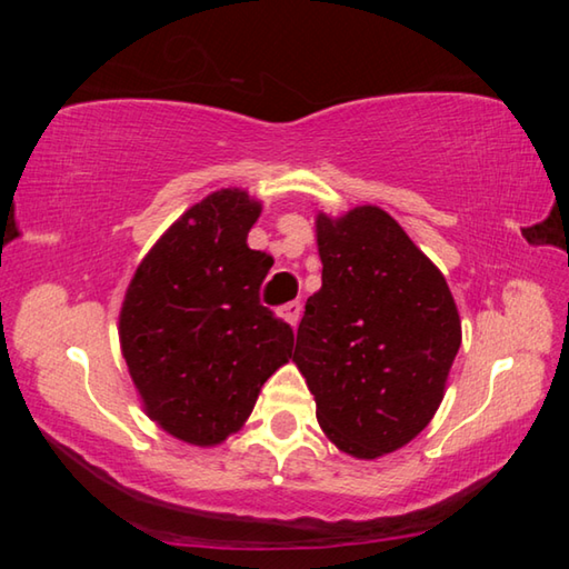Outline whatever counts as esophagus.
Returning a JSON list of instances; mask_svg holds the SVG:
<instances>
[{"label":"esophagus","mask_w":569,"mask_h":569,"mask_svg":"<svg viewBox=\"0 0 569 569\" xmlns=\"http://www.w3.org/2000/svg\"><path fill=\"white\" fill-rule=\"evenodd\" d=\"M281 316H283V319H286L288 323L296 326V323H298V319H301V303H298V301H291V303L281 306Z\"/></svg>","instance_id":"obj_1"}]
</instances>
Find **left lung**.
<instances>
[{
  "instance_id": "left-lung-1",
  "label": "left lung",
  "mask_w": 569,
  "mask_h": 569,
  "mask_svg": "<svg viewBox=\"0 0 569 569\" xmlns=\"http://www.w3.org/2000/svg\"><path fill=\"white\" fill-rule=\"evenodd\" d=\"M321 291L293 361L336 447L377 459L411 441L445 397L461 323L439 268L381 208L316 220Z\"/></svg>"
}]
</instances>
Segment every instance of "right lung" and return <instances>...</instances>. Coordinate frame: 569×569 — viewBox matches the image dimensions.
Listing matches in <instances>:
<instances>
[{
	"mask_svg": "<svg viewBox=\"0 0 569 569\" xmlns=\"http://www.w3.org/2000/svg\"><path fill=\"white\" fill-rule=\"evenodd\" d=\"M261 206L218 190L172 223L134 271L120 343L152 421L188 445H220L291 359L293 329L261 303L273 266L250 250Z\"/></svg>",
	"mask_w": 569,
	"mask_h": 569,
	"instance_id": "right-lung-1",
	"label": "right lung"
}]
</instances>
